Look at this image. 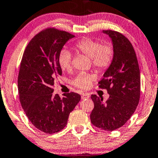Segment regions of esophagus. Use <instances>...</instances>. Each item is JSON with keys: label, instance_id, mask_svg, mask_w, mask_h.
I'll return each mask as SVG.
<instances>
[{"label": "esophagus", "instance_id": "34e87169", "mask_svg": "<svg viewBox=\"0 0 158 158\" xmlns=\"http://www.w3.org/2000/svg\"><path fill=\"white\" fill-rule=\"evenodd\" d=\"M89 97V94L88 93H83V94H81V98L83 99V100H84V99H88Z\"/></svg>", "mask_w": 158, "mask_h": 158}]
</instances>
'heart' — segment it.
<instances>
[{
  "label": "heart",
  "mask_w": 158,
  "mask_h": 158,
  "mask_svg": "<svg viewBox=\"0 0 158 158\" xmlns=\"http://www.w3.org/2000/svg\"><path fill=\"white\" fill-rule=\"evenodd\" d=\"M75 47L78 51L91 58L94 67L100 71L107 69L114 59V48L110 42H106L101 44L98 40L85 38L76 42ZM72 58V53L68 50L63 49L60 52L58 61L62 70L71 69ZM94 78L93 74L79 73L73 81V84L77 88L87 89L91 86Z\"/></svg>",
  "instance_id": "1"
}]
</instances>
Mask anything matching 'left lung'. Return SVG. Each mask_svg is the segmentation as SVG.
I'll return each instance as SVG.
<instances>
[{
	"label": "left lung",
	"instance_id": "8db88e82",
	"mask_svg": "<svg viewBox=\"0 0 158 158\" xmlns=\"http://www.w3.org/2000/svg\"><path fill=\"white\" fill-rule=\"evenodd\" d=\"M102 33L111 39L114 56L98 83L110 97L103 102V98L91 95L94 107L90 118L97 127L113 131L123 126L135 112L140 99L141 75L135 52L128 39L114 31Z\"/></svg>",
	"mask_w": 158,
	"mask_h": 158
}]
</instances>
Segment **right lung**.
<instances>
[{"label":"right lung","instance_id":"add662e5","mask_svg":"<svg viewBox=\"0 0 158 158\" xmlns=\"http://www.w3.org/2000/svg\"><path fill=\"white\" fill-rule=\"evenodd\" d=\"M75 36L50 28L30 41L18 75L19 100L30 122L45 133H58L67 125L69 114L81 100L75 92L53 95L52 85L62 75L58 57L64 44Z\"/></svg>","mask_w":158,"mask_h":158}]
</instances>
